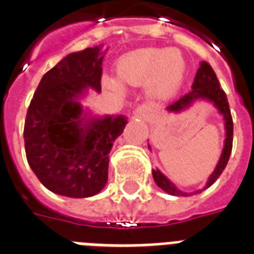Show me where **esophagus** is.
Masks as SVG:
<instances>
[{"label": "esophagus", "mask_w": 254, "mask_h": 254, "mask_svg": "<svg viewBox=\"0 0 254 254\" xmlns=\"http://www.w3.org/2000/svg\"><path fill=\"white\" fill-rule=\"evenodd\" d=\"M150 112H151L150 106H147V104H142V106L137 107V109H135V116L147 117L148 115H150Z\"/></svg>", "instance_id": "esophagus-1"}]
</instances>
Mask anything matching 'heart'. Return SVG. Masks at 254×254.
Segmentation results:
<instances>
[{
	"label": "heart",
	"mask_w": 254,
	"mask_h": 254,
	"mask_svg": "<svg viewBox=\"0 0 254 254\" xmlns=\"http://www.w3.org/2000/svg\"><path fill=\"white\" fill-rule=\"evenodd\" d=\"M117 74L130 86L147 82L148 92L156 98H168L179 90L185 75V61L175 49L145 48L123 56ZM113 86L117 82L113 80Z\"/></svg>",
	"instance_id": "b5f03b06"
}]
</instances>
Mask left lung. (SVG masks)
<instances>
[{
	"instance_id": "1",
	"label": "left lung",
	"mask_w": 254,
	"mask_h": 254,
	"mask_svg": "<svg viewBox=\"0 0 254 254\" xmlns=\"http://www.w3.org/2000/svg\"><path fill=\"white\" fill-rule=\"evenodd\" d=\"M198 98L209 99L215 104V107L219 109V112L223 115L224 121H226V141H224V148L223 152H222V156H220L219 163L216 164L215 171L213 172V175L209 177V181L206 184L205 188H209L214 184L216 181V179L222 175V172L224 171L226 166H227V162L230 159L231 151H232V139H234V121H232V116H231V109L230 104H228L227 96H226V92L220 88V83L218 78H216L215 71L213 70L211 65L206 61H202L201 65H199L198 70H197V74L194 77V82L191 84V90L188 94H185L184 96H181L179 100H176L175 103H172L171 106H168V111H181L184 109L185 107H188L193 100ZM152 176H154V180H155L156 185L159 188H162L163 190L167 191L168 194L172 195H187V193L179 190L176 187H175L172 183H171L168 179L163 174H160L158 170L152 171ZM203 188V189H205ZM201 189V190H203ZM201 190H197L195 193H199Z\"/></svg>"
}]
</instances>
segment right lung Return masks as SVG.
I'll list each match as a JSON object with an SVG mask.
<instances>
[{"label": "right lung", "mask_w": 254, "mask_h": 254, "mask_svg": "<svg viewBox=\"0 0 254 254\" xmlns=\"http://www.w3.org/2000/svg\"><path fill=\"white\" fill-rule=\"evenodd\" d=\"M100 48L70 53L43 75L24 121L27 162L57 194L83 198L108 180V154L124 131V116L86 120L75 99L87 87L102 90Z\"/></svg>", "instance_id": "right-lung-1"}]
</instances>
